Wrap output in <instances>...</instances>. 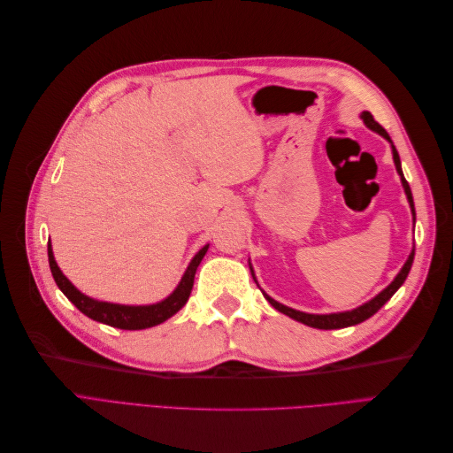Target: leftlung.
I'll list each match as a JSON object with an SVG mask.
<instances>
[{
  "mask_svg": "<svg viewBox=\"0 0 453 453\" xmlns=\"http://www.w3.org/2000/svg\"><path fill=\"white\" fill-rule=\"evenodd\" d=\"M361 119L365 120V125H366L370 130L378 132L380 135H383V138H386V140L391 143L395 168H396V173L401 175L404 193H406L410 208H412V215H414V221H416V210H414L412 190H410V185H408V181L404 180V173H403V168H401V158H399V153H396V149H395V145H393V142H391V138H389V134L378 125V122L374 120V117L370 115L368 111H363V113H361ZM412 263H414V250H412V253L408 255V260L404 263V266L401 268V272L396 273V278L386 287V289H383L380 295H376L372 300H368V303H365L363 306L355 308V310H349V311H338V313H304V311H298V310H293V308H289V306L280 304L278 300H273V298L268 296L265 291H263V295H265V298L268 300V303H270L273 308H276V310L281 311V313H285V315H289V318L295 319V321H300V323H304V325L313 326V328H323V331H331V328H344V326L357 325V323L366 321L368 318H372V315H374L383 304H386L388 300L396 293V289H399V287L404 283V280L408 278L410 268H412ZM251 273H253V270H251Z\"/></svg>",
  "mask_w": 453,
  "mask_h": 453,
  "instance_id": "obj_1",
  "label": "left lung"
}]
</instances>
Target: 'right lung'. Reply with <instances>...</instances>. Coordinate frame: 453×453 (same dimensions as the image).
Returning a JSON list of instances; mask_svg holds the SVG:
<instances>
[{
	"label": "right lung",
	"instance_id": "1",
	"mask_svg": "<svg viewBox=\"0 0 453 453\" xmlns=\"http://www.w3.org/2000/svg\"><path fill=\"white\" fill-rule=\"evenodd\" d=\"M210 245H203V248L193 257L190 265L187 266L183 278L180 285L175 287V291L166 296L157 304H147V306H125V304H113V303H102V300H94L87 295L81 293L77 287L67 280L62 270L58 268L57 260H54L52 248H50V240H49V266L52 272V278L57 281L58 289L72 300V303L77 306L79 311H83L87 318L100 321L104 325L122 328V331H142V328H149L160 325L166 319H170L173 313L180 311L190 296V291H193L195 285V273L198 265L202 263L203 255L208 253Z\"/></svg>",
	"mask_w": 453,
	"mask_h": 453
}]
</instances>
